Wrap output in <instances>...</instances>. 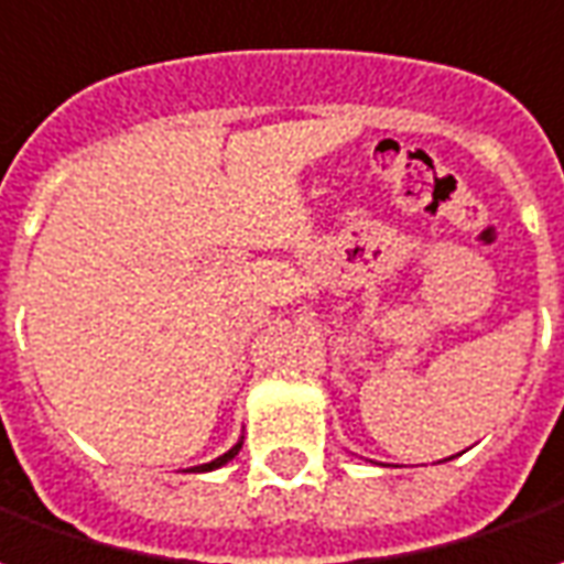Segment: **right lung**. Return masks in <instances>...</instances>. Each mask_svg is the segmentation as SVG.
<instances>
[{
    "mask_svg": "<svg viewBox=\"0 0 564 564\" xmlns=\"http://www.w3.org/2000/svg\"><path fill=\"white\" fill-rule=\"evenodd\" d=\"M238 448H241V443H238V446L231 448V452H226V455H223V458L210 460V464H200V467H195V470H216V467H223V464H226V460H231V458H235V455H238Z\"/></svg>",
    "mask_w": 564,
    "mask_h": 564,
    "instance_id": "obj_1",
    "label": "right lung"
}]
</instances>
